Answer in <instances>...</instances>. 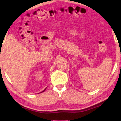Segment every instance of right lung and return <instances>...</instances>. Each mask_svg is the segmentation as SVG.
<instances>
[{
  "label": "right lung",
  "instance_id": "1",
  "mask_svg": "<svg viewBox=\"0 0 121 121\" xmlns=\"http://www.w3.org/2000/svg\"><path fill=\"white\" fill-rule=\"evenodd\" d=\"M45 90H44V91H45ZM44 91H43L42 92H44Z\"/></svg>",
  "mask_w": 121,
  "mask_h": 121
}]
</instances>
